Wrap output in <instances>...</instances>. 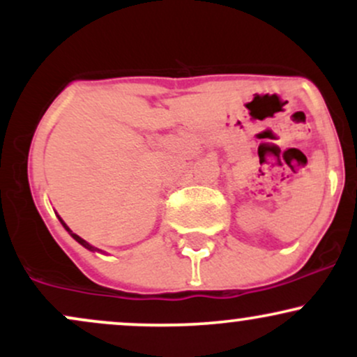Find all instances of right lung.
I'll return each mask as SVG.
<instances>
[{
  "mask_svg": "<svg viewBox=\"0 0 357 357\" xmlns=\"http://www.w3.org/2000/svg\"><path fill=\"white\" fill-rule=\"evenodd\" d=\"M60 221H61V220H60ZM61 225H63V227H65V230H67L68 233H70V235L73 236V238H75L77 241H79V243H80V245H84V247H85V248L92 250V252H93V250H97L96 247H92V245H89V243H87V241H85V240H82V238H80V236H77V235H75V233H72V231H70V228H68V227H67V225H65V223H63V221H61Z\"/></svg>",
  "mask_w": 357,
  "mask_h": 357,
  "instance_id": "right-lung-1",
  "label": "right lung"
}]
</instances>
